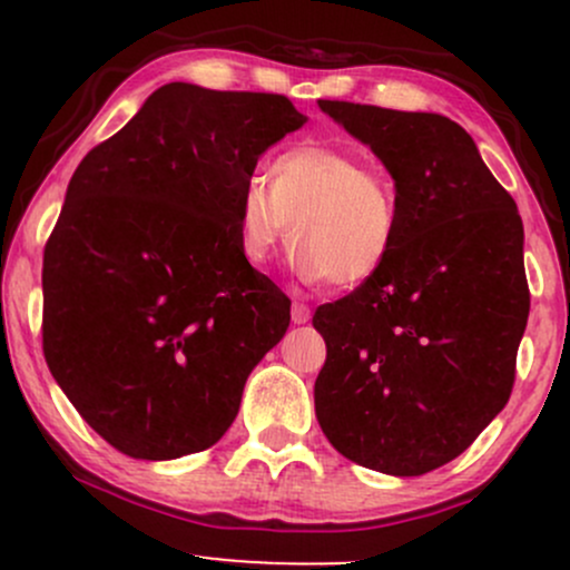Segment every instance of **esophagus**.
I'll return each mask as SVG.
<instances>
[{
	"mask_svg": "<svg viewBox=\"0 0 570 570\" xmlns=\"http://www.w3.org/2000/svg\"><path fill=\"white\" fill-rule=\"evenodd\" d=\"M292 322L294 324L311 322V307H307L305 303H297V299H294V303H292Z\"/></svg>",
	"mask_w": 570,
	"mask_h": 570,
	"instance_id": "esophagus-1",
	"label": "esophagus"
}]
</instances>
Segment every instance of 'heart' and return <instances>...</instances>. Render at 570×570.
Wrapping results in <instances>:
<instances>
[{"mask_svg": "<svg viewBox=\"0 0 570 570\" xmlns=\"http://www.w3.org/2000/svg\"><path fill=\"white\" fill-rule=\"evenodd\" d=\"M292 222V271L307 284L340 289L375 278L396 246V189L356 153L299 144L248 179L238 203V248L248 265H265Z\"/></svg>", "mask_w": 570, "mask_h": 570, "instance_id": "heart-1", "label": "heart"}]
</instances>
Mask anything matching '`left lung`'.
<instances>
[{"label":"left lung","mask_w":570,"mask_h":570,"mask_svg":"<svg viewBox=\"0 0 570 570\" xmlns=\"http://www.w3.org/2000/svg\"><path fill=\"white\" fill-rule=\"evenodd\" d=\"M396 181V246L375 278L316 307L318 426L383 474L434 472L509 402L531 311L522 219L458 122L318 98Z\"/></svg>","instance_id":"1"}]
</instances>
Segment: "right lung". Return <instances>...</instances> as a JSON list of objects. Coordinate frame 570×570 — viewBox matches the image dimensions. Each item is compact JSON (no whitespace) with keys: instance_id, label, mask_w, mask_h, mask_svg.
Instances as JSON below:
<instances>
[{"instance_id":"add662e5","label":"right lung","mask_w":570,"mask_h":570,"mask_svg":"<svg viewBox=\"0 0 570 570\" xmlns=\"http://www.w3.org/2000/svg\"><path fill=\"white\" fill-rule=\"evenodd\" d=\"M305 117L286 96L163 85L85 155L42 259V351L115 450L171 461L212 448L289 297L238 248L259 155Z\"/></svg>"}]
</instances>
